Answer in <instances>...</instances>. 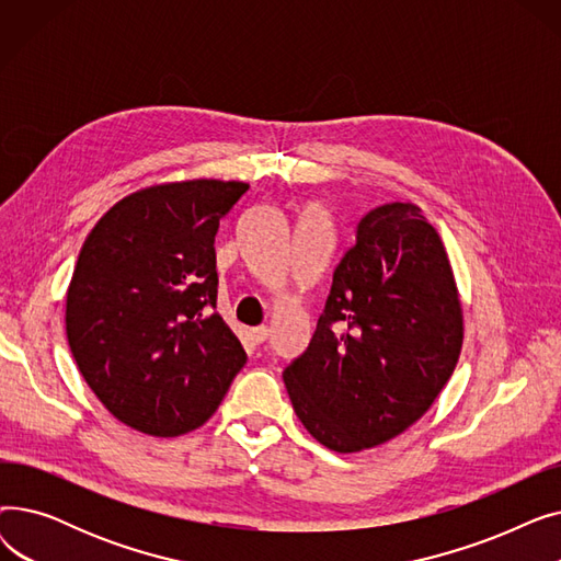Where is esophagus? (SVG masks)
<instances>
[{"label": "esophagus", "instance_id": "obj_1", "mask_svg": "<svg viewBox=\"0 0 561 561\" xmlns=\"http://www.w3.org/2000/svg\"><path fill=\"white\" fill-rule=\"evenodd\" d=\"M268 328H254L252 332H250V336H252V341L256 343V345H261V343H265L268 341Z\"/></svg>", "mask_w": 561, "mask_h": 561}]
</instances>
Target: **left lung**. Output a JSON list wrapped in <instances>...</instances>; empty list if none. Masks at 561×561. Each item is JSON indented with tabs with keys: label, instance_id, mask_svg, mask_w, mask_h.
Returning a JSON list of instances; mask_svg holds the SVG:
<instances>
[{
	"label": "left lung",
	"instance_id": "left-lung-1",
	"mask_svg": "<svg viewBox=\"0 0 561 561\" xmlns=\"http://www.w3.org/2000/svg\"><path fill=\"white\" fill-rule=\"evenodd\" d=\"M355 239L307 350L282 375L307 432L334 453L414 425L450 379L463 339L448 254L419 206L370 209Z\"/></svg>",
	"mask_w": 561,
	"mask_h": 561
}]
</instances>
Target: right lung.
I'll return each instance as SVG.
<instances>
[{"mask_svg": "<svg viewBox=\"0 0 561 561\" xmlns=\"http://www.w3.org/2000/svg\"><path fill=\"white\" fill-rule=\"evenodd\" d=\"M243 182L142 188L88 233L68 288L72 357L111 414L145 434L180 436L214 416L245 366L216 313V233Z\"/></svg>", "mask_w": 561, "mask_h": 561, "instance_id": "add662e5", "label": "right lung"}]
</instances>
